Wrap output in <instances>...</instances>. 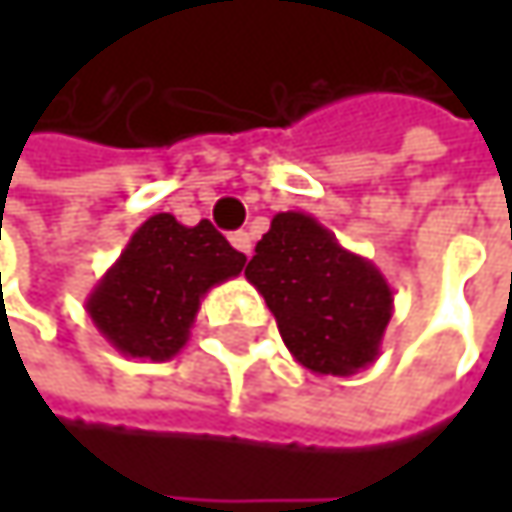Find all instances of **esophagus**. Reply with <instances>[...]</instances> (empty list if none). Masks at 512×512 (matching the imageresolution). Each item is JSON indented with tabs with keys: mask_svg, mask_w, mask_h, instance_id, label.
I'll return each mask as SVG.
<instances>
[{
	"mask_svg": "<svg viewBox=\"0 0 512 512\" xmlns=\"http://www.w3.org/2000/svg\"><path fill=\"white\" fill-rule=\"evenodd\" d=\"M231 246L240 252V255H252V234H246V231H237V234H231Z\"/></svg>",
	"mask_w": 512,
	"mask_h": 512,
	"instance_id": "34e87169",
	"label": "esophagus"
}]
</instances>
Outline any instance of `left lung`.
I'll use <instances>...</instances> for the list:
<instances>
[{"instance_id":"8db88e82","label":"left lung","mask_w":512,"mask_h":512,"mask_svg":"<svg viewBox=\"0 0 512 512\" xmlns=\"http://www.w3.org/2000/svg\"><path fill=\"white\" fill-rule=\"evenodd\" d=\"M246 278L275 314L290 356L320 376H353L379 358L394 290L373 260L344 249L302 210L275 213Z\"/></svg>"}]
</instances>
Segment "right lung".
Instances as JSON below:
<instances>
[{
  "instance_id": "obj_1",
  "label": "right lung",
  "mask_w": 512,
  "mask_h": 512,
  "mask_svg": "<svg viewBox=\"0 0 512 512\" xmlns=\"http://www.w3.org/2000/svg\"><path fill=\"white\" fill-rule=\"evenodd\" d=\"M243 266L246 255L207 219L189 228L156 213L94 284L85 311L121 356L168 361L186 347L207 290L237 278Z\"/></svg>"
}]
</instances>
